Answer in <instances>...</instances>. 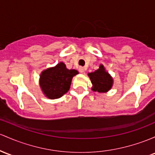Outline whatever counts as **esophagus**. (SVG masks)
Here are the masks:
<instances>
[{"label":"esophagus","mask_w":155,"mask_h":155,"mask_svg":"<svg viewBox=\"0 0 155 155\" xmlns=\"http://www.w3.org/2000/svg\"><path fill=\"white\" fill-rule=\"evenodd\" d=\"M79 72H80V73H81V74H82V73H84V71H85V69H84V68L80 67V68H79Z\"/></svg>","instance_id":"esophagus-1"}]
</instances>
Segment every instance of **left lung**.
Here are the masks:
<instances>
[{"instance_id":"8db88e82","label":"left lung","mask_w":155,"mask_h":155,"mask_svg":"<svg viewBox=\"0 0 155 155\" xmlns=\"http://www.w3.org/2000/svg\"><path fill=\"white\" fill-rule=\"evenodd\" d=\"M88 76L91 79L93 84L92 90L98 93H107L112 88L113 79L112 76L105 71L103 64L99 66V68L94 72L89 73Z\"/></svg>"}]
</instances>
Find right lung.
Instances as JSON below:
<instances>
[{
	"label": "right lung",
	"instance_id": "obj_1",
	"mask_svg": "<svg viewBox=\"0 0 155 155\" xmlns=\"http://www.w3.org/2000/svg\"><path fill=\"white\" fill-rule=\"evenodd\" d=\"M78 74L76 70L68 69L62 62L55 67L45 70L40 77L42 93L50 99L60 98L69 91L73 77Z\"/></svg>",
	"mask_w": 155,
	"mask_h": 155
}]
</instances>
